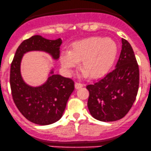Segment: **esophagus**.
Masks as SVG:
<instances>
[{
  "instance_id": "esophagus-1",
  "label": "esophagus",
  "mask_w": 151,
  "mask_h": 151,
  "mask_svg": "<svg viewBox=\"0 0 151 151\" xmlns=\"http://www.w3.org/2000/svg\"><path fill=\"white\" fill-rule=\"evenodd\" d=\"M83 86V84L81 83H79V82H76L75 83V87L76 89L78 88H82V87Z\"/></svg>"
}]
</instances>
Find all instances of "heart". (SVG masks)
<instances>
[{
	"instance_id": "b5f03b06",
	"label": "heart",
	"mask_w": 151,
	"mask_h": 151,
	"mask_svg": "<svg viewBox=\"0 0 151 151\" xmlns=\"http://www.w3.org/2000/svg\"><path fill=\"white\" fill-rule=\"evenodd\" d=\"M116 52V44L111 38L93 37L72 44L70 52L65 50L61 53L60 63L66 72L71 73L81 61L84 73L97 76L111 65Z\"/></svg>"
}]
</instances>
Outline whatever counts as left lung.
<instances>
[{
	"label": "left lung",
	"mask_w": 151,
	"mask_h": 151,
	"mask_svg": "<svg viewBox=\"0 0 151 151\" xmlns=\"http://www.w3.org/2000/svg\"><path fill=\"white\" fill-rule=\"evenodd\" d=\"M120 55L112 70L86 86L88 108L98 120L113 122L124 117L137 96L140 73L133 50L126 40H122Z\"/></svg>",
	"instance_id": "8db88e82"
}]
</instances>
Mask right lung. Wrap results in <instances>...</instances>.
<instances>
[{"instance_id": "add662e5", "label": "right lung", "mask_w": 151, "mask_h": 151, "mask_svg": "<svg viewBox=\"0 0 151 151\" xmlns=\"http://www.w3.org/2000/svg\"><path fill=\"white\" fill-rule=\"evenodd\" d=\"M61 44L60 39L50 40L40 35L32 36L21 43L11 64L10 86L13 100L26 119L40 125L52 124L60 119L74 90V81L60 75H51L42 86H29L21 76V60L24 53L32 50L47 52L55 59H58Z\"/></svg>"}]
</instances>
